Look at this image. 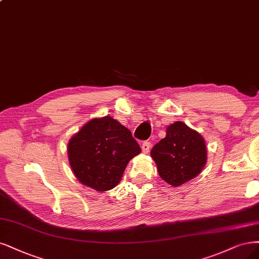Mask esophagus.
Wrapping results in <instances>:
<instances>
[{
  "label": "esophagus",
  "mask_w": 259,
  "mask_h": 259,
  "mask_svg": "<svg viewBox=\"0 0 259 259\" xmlns=\"http://www.w3.org/2000/svg\"><path fill=\"white\" fill-rule=\"evenodd\" d=\"M150 148H151V142H150V141H144V142H142V145H141L142 152H144V153H148Z\"/></svg>",
  "instance_id": "1"
}]
</instances>
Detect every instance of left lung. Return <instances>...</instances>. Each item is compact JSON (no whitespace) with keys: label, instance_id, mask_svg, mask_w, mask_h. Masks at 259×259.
<instances>
[{"label":"left lung","instance_id":"8db88e82","mask_svg":"<svg viewBox=\"0 0 259 259\" xmlns=\"http://www.w3.org/2000/svg\"><path fill=\"white\" fill-rule=\"evenodd\" d=\"M158 175L172 186H179L198 176L207 162V148L200 134L183 122H175L151 150Z\"/></svg>","mask_w":259,"mask_h":259}]
</instances>
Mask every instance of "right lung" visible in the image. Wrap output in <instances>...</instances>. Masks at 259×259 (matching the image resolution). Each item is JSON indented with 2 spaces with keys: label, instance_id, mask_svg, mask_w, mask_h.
Returning <instances> with one entry per match:
<instances>
[{
  "label": "right lung",
  "instance_id": "add662e5",
  "mask_svg": "<svg viewBox=\"0 0 259 259\" xmlns=\"http://www.w3.org/2000/svg\"><path fill=\"white\" fill-rule=\"evenodd\" d=\"M67 152L78 180L104 192L117 186L128 162L141 149L128 128L104 117L84 124L69 140Z\"/></svg>",
  "mask_w": 259,
  "mask_h": 259
}]
</instances>
